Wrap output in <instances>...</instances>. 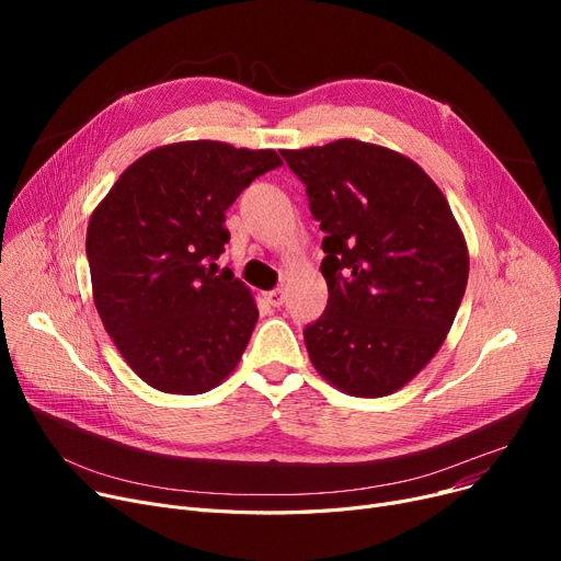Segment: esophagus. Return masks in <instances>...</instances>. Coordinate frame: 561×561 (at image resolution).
Masks as SVG:
<instances>
[{
  "mask_svg": "<svg viewBox=\"0 0 561 561\" xmlns=\"http://www.w3.org/2000/svg\"><path fill=\"white\" fill-rule=\"evenodd\" d=\"M265 300H268L273 307H282L286 302V290L284 288H275L265 293Z\"/></svg>",
  "mask_w": 561,
  "mask_h": 561,
  "instance_id": "1",
  "label": "esophagus"
}]
</instances>
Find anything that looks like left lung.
Returning <instances> with one entry per match:
<instances>
[{
  "label": "left lung",
  "mask_w": 561,
  "mask_h": 561,
  "mask_svg": "<svg viewBox=\"0 0 561 561\" xmlns=\"http://www.w3.org/2000/svg\"><path fill=\"white\" fill-rule=\"evenodd\" d=\"M328 236V309L307 325L313 368L357 398L391 396L444 345L468 282V248L446 195L389 147L341 138L282 150Z\"/></svg>",
  "instance_id": "8db88e82"
}]
</instances>
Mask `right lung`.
Here are the masks:
<instances>
[{
  "label": "right lung",
  "instance_id": "obj_1",
  "mask_svg": "<svg viewBox=\"0 0 561 561\" xmlns=\"http://www.w3.org/2000/svg\"><path fill=\"white\" fill-rule=\"evenodd\" d=\"M275 150L220 140L157 147L134 161L88 222L93 300L129 368L157 391L195 396L239 366L259 309L250 288L216 273L225 211Z\"/></svg>",
  "mask_w": 561,
  "mask_h": 561
}]
</instances>
